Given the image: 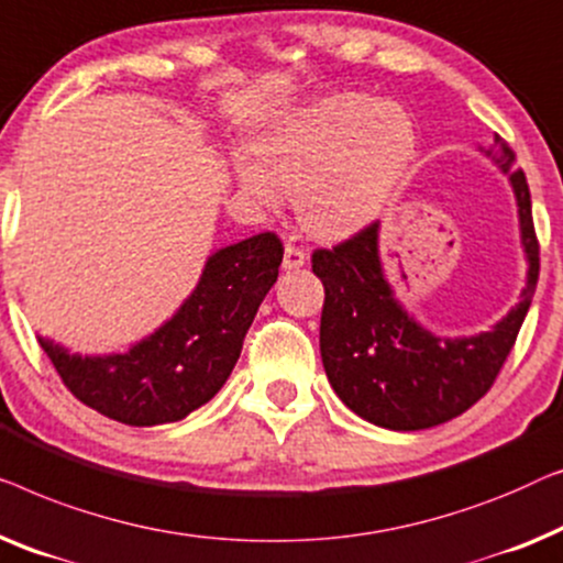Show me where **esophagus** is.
<instances>
[{
    "mask_svg": "<svg viewBox=\"0 0 563 563\" xmlns=\"http://www.w3.org/2000/svg\"><path fill=\"white\" fill-rule=\"evenodd\" d=\"M306 252L296 247V244H285V252H283V267L285 271H298V267L306 265Z\"/></svg>",
    "mask_w": 563,
    "mask_h": 563,
    "instance_id": "esophagus-1",
    "label": "esophagus"
}]
</instances>
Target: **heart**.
Segmentation results:
<instances>
[{
	"label": "heart",
	"mask_w": 563,
	"mask_h": 563,
	"mask_svg": "<svg viewBox=\"0 0 563 563\" xmlns=\"http://www.w3.org/2000/svg\"><path fill=\"white\" fill-rule=\"evenodd\" d=\"M418 124L406 107L369 93H329L292 109L250 137L232 176L252 203H280L283 191L308 232L342 240L385 209L418 155Z\"/></svg>",
	"instance_id": "b5f03b06"
}]
</instances>
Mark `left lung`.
Wrapping results in <instances>:
<instances>
[{"mask_svg":"<svg viewBox=\"0 0 563 563\" xmlns=\"http://www.w3.org/2000/svg\"><path fill=\"white\" fill-rule=\"evenodd\" d=\"M479 153L508 176L518 206L526 285L520 300L493 329L439 336L395 296L379 255V224L334 250L313 252V273L327 298L321 311V362L339 400L364 421L390 431H421L472 408L516 344L538 283V242L526 173L512 168L503 137Z\"/></svg>","mask_w":563,"mask_h":563,"instance_id":"8db88e82","label":"left lung"}]
</instances>
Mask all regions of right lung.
<instances>
[{
	"label": "right lung",
	"instance_id": "1",
	"mask_svg": "<svg viewBox=\"0 0 563 563\" xmlns=\"http://www.w3.org/2000/svg\"><path fill=\"white\" fill-rule=\"evenodd\" d=\"M280 263L271 232L211 252L178 311L124 352L78 354L41 334L37 342L84 406L124 426L176 423L224 387Z\"/></svg>",
	"mask_w": 563,
	"mask_h": 563
}]
</instances>
